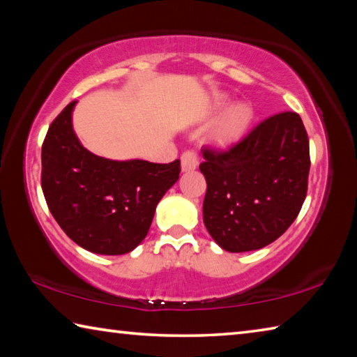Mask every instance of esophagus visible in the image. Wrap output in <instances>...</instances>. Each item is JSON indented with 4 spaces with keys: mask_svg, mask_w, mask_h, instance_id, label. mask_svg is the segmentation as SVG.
<instances>
[{
    "mask_svg": "<svg viewBox=\"0 0 357 357\" xmlns=\"http://www.w3.org/2000/svg\"><path fill=\"white\" fill-rule=\"evenodd\" d=\"M197 167H198V154L195 151H185V153L181 155V168H183V172L195 170Z\"/></svg>",
    "mask_w": 357,
    "mask_h": 357,
    "instance_id": "1",
    "label": "esophagus"
}]
</instances>
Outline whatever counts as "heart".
I'll use <instances>...</instances> for the list:
<instances>
[{
	"label": "heart",
	"mask_w": 357,
	"mask_h": 357,
	"mask_svg": "<svg viewBox=\"0 0 357 357\" xmlns=\"http://www.w3.org/2000/svg\"><path fill=\"white\" fill-rule=\"evenodd\" d=\"M227 99L219 98L214 102V110L220 112L227 107ZM253 121V108L245 104V102H238L228 108L222 114L219 123L215 124L213 132V138L220 146H229V144L236 143L245 135Z\"/></svg>",
	"instance_id": "obj_1"
}]
</instances>
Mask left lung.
<instances>
[{"mask_svg": "<svg viewBox=\"0 0 357 357\" xmlns=\"http://www.w3.org/2000/svg\"><path fill=\"white\" fill-rule=\"evenodd\" d=\"M202 153L203 222L215 243L238 253L280 238L298 217L309 183V137L299 114H274L228 151Z\"/></svg>", "mask_w": 357, "mask_h": 357, "instance_id": "obj_1", "label": "left lung"}]
</instances>
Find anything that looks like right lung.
I'll list each match as a JSON object with an SVG mask.
<instances>
[{
	"mask_svg": "<svg viewBox=\"0 0 357 357\" xmlns=\"http://www.w3.org/2000/svg\"><path fill=\"white\" fill-rule=\"evenodd\" d=\"M75 104L58 114L42 144L45 202L63 231L83 249L129 253L146 238L157 203L179 179V159L153 164L89 153L72 128Z\"/></svg>",
	"mask_w": 357,
	"mask_h": 357,
	"instance_id": "1",
	"label": "right lung"
}]
</instances>
